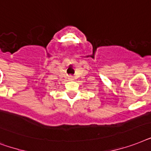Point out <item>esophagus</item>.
<instances>
[{
  "label": "esophagus",
  "mask_w": 151,
  "mask_h": 151,
  "mask_svg": "<svg viewBox=\"0 0 151 151\" xmlns=\"http://www.w3.org/2000/svg\"><path fill=\"white\" fill-rule=\"evenodd\" d=\"M68 79H69V80H73V79H74V78H73V76H69V78H68Z\"/></svg>",
  "instance_id": "1"
}]
</instances>
